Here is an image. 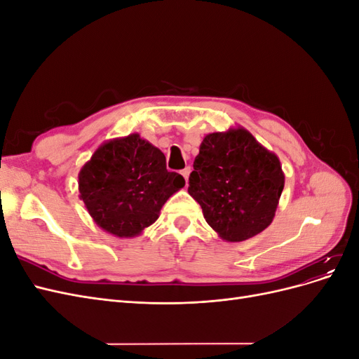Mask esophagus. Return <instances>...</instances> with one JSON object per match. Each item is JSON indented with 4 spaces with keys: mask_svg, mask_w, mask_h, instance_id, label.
<instances>
[{
    "mask_svg": "<svg viewBox=\"0 0 359 359\" xmlns=\"http://www.w3.org/2000/svg\"><path fill=\"white\" fill-rule=\"evenodd\" d=\"M190 172H191V169H190V166H187V168H184L182 170H181V175L186 178V182L189 181V177H190Z\"/></svg>",
    "mask_w": 359,
    "mask_h": 359,
    "instance_id": "34e87169",
    "label": "esophagus"
}]
</instances>
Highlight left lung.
<instances>
[{
	"label": "left lung",
	"mask_w": 359,
	"mask_h": 359,
	"mask_svg": "<svg viewBox=\"0 0 359 359\" xmlns=\"http://www.w3.org/2000/svg\"><path fill=\"white\" fill-rule=\"evenodd\" d=\"M189 193L223 241L241 243L273 223L285 173L273 151L244 127L206 135L194 158Z\"/></svg>",
	"instance_id": "8db88e82"
}]
</instances>
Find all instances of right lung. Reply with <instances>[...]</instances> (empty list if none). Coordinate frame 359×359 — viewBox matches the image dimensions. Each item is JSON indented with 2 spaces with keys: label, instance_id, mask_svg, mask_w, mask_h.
<instances>
[{
  "label": "right lung",
  "instance_id": "add662e5",
  "mask_svg": "<svg viewBox=\"0 0 359 359\" xmlns=\"http://www.w3.org/2000/svg\"><path fill=\"white\" fill-rule=\"evenodd\" d=\"M78 178L79 198L94 223L116 238L139 236L186 186L180 173L166 169L165 154L139 133L106 140Z\"/></svg>",
  "mask_w": 359,
  "mask_h": 359
}]
</instances>
